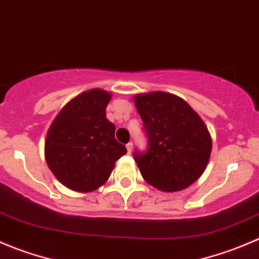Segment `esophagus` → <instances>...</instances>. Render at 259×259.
<instances>
[{"mask_svg":"<svg viewBox=\"0 0 259 259\" xmlns=\"http://www.w3.org/2000/svg\"><path fill=\"white\" fill-rule=\"evenodd\" d=\"M126 149H127V153H129V154H130V153H132V150H133V143L132 142L127 143V144H126Z\"/></svg>","mask_w":259,"mask_h":259,"instance_id":"obj_1","label":"esophagus"}]
</instances>
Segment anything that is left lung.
Listing matches in <instances>:
<instances>
[{
    "mask_svg": "<svg viewBox=\"0 0 259 259\" xmlns=\"http://www.w3.org/2000/svg\"><path fill=\"white\" fill-rule=\"evenodd\" d=\"M134 101L148 138L144 152L134 150L143 178L168 192L188 187L209 162L212 143L206 125L185 100L172 94L138 95Z\"/></svg>",
    "mask_w": 259,
    "mask_h": 259,
    "instance_id": "8db88e82",
    "label": "left lung"
}]
</instances>
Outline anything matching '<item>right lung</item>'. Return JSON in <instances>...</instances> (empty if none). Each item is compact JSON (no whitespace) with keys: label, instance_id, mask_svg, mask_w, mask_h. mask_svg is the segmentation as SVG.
<instances>
[{"label":"right lung","instance_id":"add662e5","mask_svg":"<svg viewBox=\"0 0 259 259\" xmlns=\"http://www.w3.org/2000/svg\"><path fill=\"white\" fill-rule=\"evenodd\" d=\"M110 99L111 95L100 89L83 92L63 107L48 130V167L71 190L99 188L126 153L125 145L115 139V125L106 119Z\"/></svg>","mask_w":259,"mask_h":259}]
</instances>
